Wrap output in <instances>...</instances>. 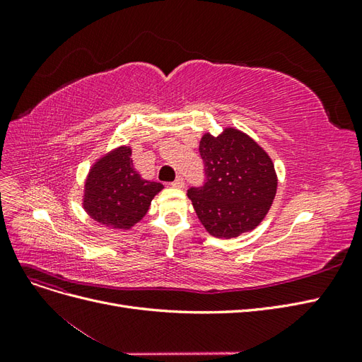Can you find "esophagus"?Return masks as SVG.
Here are the masks:
<instances>
[{
  "label": "esophagus",
  "instance_id": "esophagus-1",
  "mask_svg": "<svg viewBox=\"0 0 362 362\" xmlns=\"http://www.w3.org/2000/svg\"><path fill=\"white\" fill-rule=\"evenodd\" d=\"M172 187H175V189H182V187H184V178H182V177H178L177 180H175V181L172 182Z\"/></svg>",
  "mask_w": 362,
  "mask_h": 362
}]
</instances>
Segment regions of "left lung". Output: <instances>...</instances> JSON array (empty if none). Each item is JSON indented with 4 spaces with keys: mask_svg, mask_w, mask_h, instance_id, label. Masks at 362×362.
<instances>
[{
    "mask_svg": "<svg viewBox=\"0 0 362 362\" xmlns=\"http://www.w3.org/2000/svg\"><path fill=\"white\" fill-rule=\"evenodd\" d=\"M205 182L187 190L201 223L213 237L234 238L257 228L275 199V166L255 140L235 128L199 144Z\"/></svg>",
    "mask_w": 362,
    "mask_h": 362,
    "instance_id": "1",
    "label": "left lung"
}]
</instances>
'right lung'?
<instances>
[{
  "label": "right lung",
  "instance_id": "obj_1",
  "mask_svg": "<svg viewBox=\"0 0 362 362\" xmlns=\"http://www.w3.org/2000/svg\"><path fill=\"white\" fill-rule=\"evenodd\" d=\"M161 189L163 184L140 177L131 160V148L120 146L92 166L84 184L83 206L96 222L129 229L148 213Z\"/></svg>",
  "mask_w": 362,
  "mask_h": 362
}]
</instances>
